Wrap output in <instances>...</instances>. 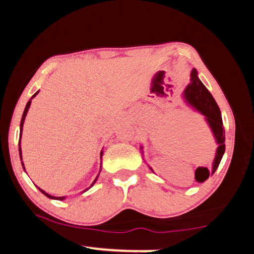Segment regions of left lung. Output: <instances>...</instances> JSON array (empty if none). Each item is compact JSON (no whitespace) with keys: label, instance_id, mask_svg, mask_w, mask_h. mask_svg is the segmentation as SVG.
Segmentation results:
<instances>
[{"label":"left lung","instance_id":"1","mask_svg":"<svg viewBox=\"0 0 254 254\" xmlns=\"http://www.w3.org/2000/svg\"><path fill=\"white\" fill-rule=\"evenodd\" d=\"M190 76V83H189L186 86V88H185V91L183 93V100L186 103V105L190 107L192 111L203 115L205 122L208 124L210 131L213 133L215 142L218 145L212 163V171H210V174L213 175L215 171H216L217 167L220 165L223 158V154L225 152V130L224 127H223L222 114L220 107H218L216 102H215L212 94L207 91V88H206L204 84L200 81L198 77V71H197L195 68L191 70ZM140 149L141 152L143 154L142 145H140ZM149 168L152 173H154L151 167L149 166ZM208 176L209 171L207 173V177ZM206 178L197 180H198V182H204Z\"/></svg>","mask_w":254,"mask_h":254}]
</instances>
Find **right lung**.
<instances>
[{"label": "right lung", "instance_id": "1", "mask_svg": "<svg viewBox=\"0 0 254 254\" xmlns=\"http://www.w3.org/2000/svg\"><path fill=\"white\" fill-rule=\"evenodd\" d=\"M39 93V91H38L36 94H34V95L30 98L29 100V102L27 103V105H25V109H24V112H23V115H22V119H21V123H20V139H19V154H20V159L21 160H22V150H21V137H22V130H23V124H24V120H25V117H27V113H28V111H29V107H30V105H31V101H32V98L37 95V94ZM102 157H103V150L101 151V159H102ZM21 163H22V167H23V169H24V171H25V168H24V163H23V161H21ZM101 170H102V160H101V168H100V173H101ZM100 173H98V175L96 176V178L94 179V182L92 183V185L91 186H89L88 188H86V189H84L83 191L80 192V194H83V192H85V191H87L89 188H91L94 184L96 183V180H97V178H98V176H100ZM38 187V186H37ZM38 189H39V190L42 192V194L44 195H46L47 197H49L50 199H57V200H64V199H66V197L65 196H63V197H55V196H51V195H49L48 192H46L45 190H42L41 188H39L38 187Z\"/></svg>", "mask_w": 254, "mask_h": 254}]
</instances>
